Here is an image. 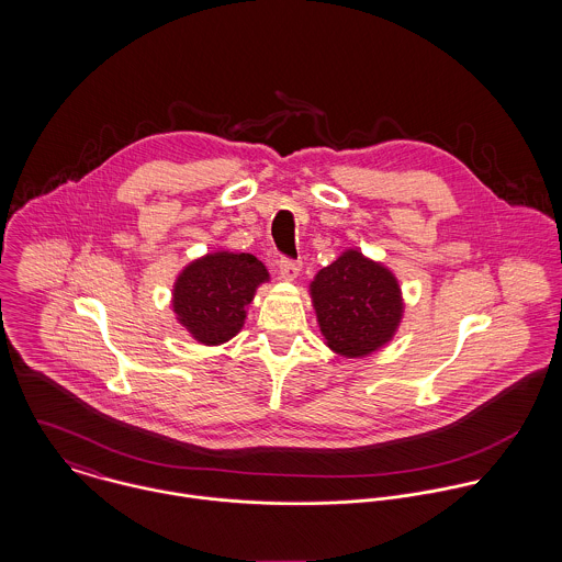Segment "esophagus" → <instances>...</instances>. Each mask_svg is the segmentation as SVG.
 <instances>
[{
    "instance_id": "34e87169",
    "label": "esophagus",
    "mask_w": 562,
    "mask_h": 562,
    "mask_svg": "<svg viewBox=\"0 0 562 562\" xmlns=\"http://www.w3.org/2000/svg\"><path fill=\"white\" fill-rule=\"evenodd\" d=\"M279 272H281L283 279L294 281V279L299 277V272H301V261L290 259V257H283V259L279 261Z\"/></svg>"
}]
</instances>
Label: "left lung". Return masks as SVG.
Returning a JSON list of instances; mask_svg holds the SVG:
<instances>
[{
  "label": "left lung",
  "instance_id": "8db88e82",
  "mask_svg": "<svg viewBox=\"0 0 562 562\" xmlns=\"http://www.w3.org/2000/svg\"><path fill=\"white\" fill-rule=\"evenodd\" d=\"M310 290L324 341L337 355L366 357L385 346L401 324L398 279L355 248L322 268Z\"/></svg>",
  "mask_w": 562,
  "mask_h": 562
}]
</instances>
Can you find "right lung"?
<instances>
[{"instance_id": "obj_1", "label": "right lung", "mask_w": 562, "mask_h": 562, "mask_svg": "<svg viewBox=\"0 0 562 562\" xmlns=\"http://www.w3.org/2000/svg\"><path fill=\"white\" fill-rule=\"evenodd\" d=\"M266 266L248 252H210L181 270L172 290V312L205 346L240 333L255 290L268 281Z\"/></svg>"}]
</instances>
